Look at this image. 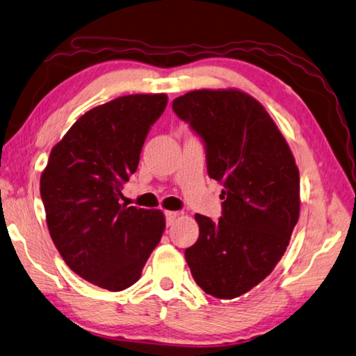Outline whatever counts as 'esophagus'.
<instances>
[{
    "mask_svg": "<svg viewBox=\"0 0 356 356\" xmlns=\"http://www.w3.org/2000/svg\"><path fill=\"white\" fill-rule=\"evenodd\" d=\"M177 217H179V213H176V211H166V213H165L166 226H171Z\"/></svg>",
    "mask_w": 356,
    "mask_h": 356,
    "instance_id": "34e87169",
    "label": "esophagus"
}]
</instances>
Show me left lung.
<instances>
[{"mask_svg":"<svg viewBox=\"0 0 356 356\" xmlns=\"http://www.w3.org/2000/svg\"><path fill=\"white\" fill-rule=\"evenodd\" d=\"M203 142L211 179L223 184L222 217L195 214L199 238L185 249L191 274L216 298H236L282 259L300 214V172L289 147L254 97L195 90L172 101Z\"/></svg>","mask_w":356,"mask_h":356,"instance_id":"obj_1","label":"left lung"}]
</instances>
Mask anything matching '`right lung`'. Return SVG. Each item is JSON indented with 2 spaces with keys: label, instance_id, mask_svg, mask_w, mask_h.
Listing matches in <instances>:
<instances>
[{
  "label": "right lung",
  "instance_id": "right-lung-1",
  "mask_svg": "<svg viewBox=\"0 0 356 356\" xmlns=\"http://www.w3.org/2000/svg\"><path fill=\"white\" fill-rule=\"evenodd\" d=\"M166 95H130L87 111L53 147L41 176L50 237L69 268L111 292L140 278L161 241L157 209L120 205Z\"/></svg>",
  "mask_w": 356,
  "mask_h": 356
}]
</instances>
